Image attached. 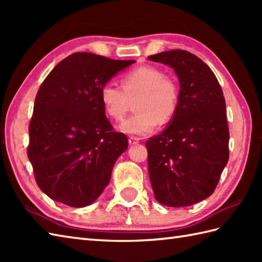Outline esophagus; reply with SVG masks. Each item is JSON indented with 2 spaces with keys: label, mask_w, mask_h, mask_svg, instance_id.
I'll list each match as a JSON object with an SVG mask.
<instances>
[{
  "label": "esophagus",
  "mask_w": 262,
  "mask_h": 262,
  "mask_svg": "<svg viewBox=\"0 0 262 262\" xmlns=\"http://www.w3.org/2000/svg\"><path fill=\"white\" fill-rule=\"evenodd\" d=\"M138 142H140V140H138L137 137H129V138H128V143H129V145H135V144H137Z\"/></svg>",
  "instance_id": "esophagus-1"
}]
</instances>
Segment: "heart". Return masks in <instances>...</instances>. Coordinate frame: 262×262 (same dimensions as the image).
<instances>
[{"instance_id": "b5f03b06", "label": "heart", "mask_w": 262, "mask_h": 262, "mask_svg": "<svg viewBox=\"0 0 262 262\" xmlns=\"http://www.w3.org/2000/svg\"><path fill=\"white\" fill-rule=\"evenodd\" d=\"M121 87L105 83L100 100L105 113L115 120L124 118L132 99L137 113L125 119L119 129L128 135L144 136L160 124L169 122L179 105L180 89L174 79L152 65H144L122 76Z\"/></svg>"}]
</instances>
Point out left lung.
Here are the masks:
<instances>
[{
	"mask_svg": "<svg viewBox=\"0 0 262 262\" xmlns=\"http://www.w3.org/2000/svg\"><path fill=\"white\" fill-rule=\"evenodd\" d=\"M148 59L173 69L180 84L169 127L146 142L149 180L160 204L185 207L214 192L229 161L225 99L213 71L196 55L173 49Z\"/></svg>",
	"mask_w": 262,
	"mask_h": 262,
	"instance_id": "1",
	"label": "left lung"
}]
</instances>
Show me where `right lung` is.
Returning <instances> with one entry per match:
<instances>
[{
	"mask_svg": "<svg viewBox=\"0 0 262 262\" xmlns=\"http://www.w3.org/2000/svg\"><path fill=\"white\" fill-rule=\"evenodd\" d=\"M135 60L74 53L59 62L38 90L29 125L28 158L38 187L71 207L96 202L109 185L127 136L114 132L101 88Z\"/></svg>",
	"mask_w": 262,
	"mask_h": 262,
	"instance_id": "obj_1",
	"label": "right lung"
}]
</instances>
